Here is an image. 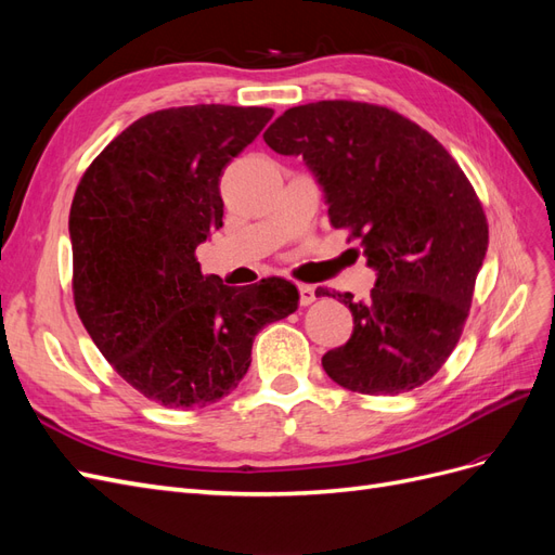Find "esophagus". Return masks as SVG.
Instances as JSON below:
<instances>
[{"mask_svg": "<svg viewBox=\"0 0 555 555\" xmlns=\"http://www.w3.org/2000/svg\"><path fill=\"white\" fill-rule=\"evenodd\" d=\"M317 300V294H314V287L312 284H298V304L300 306H310Z\"/></svg>", "mask_w": 555, "mask_h": 555, "instance_id": "obj_1", "label": "esophagus"}]
</instances>
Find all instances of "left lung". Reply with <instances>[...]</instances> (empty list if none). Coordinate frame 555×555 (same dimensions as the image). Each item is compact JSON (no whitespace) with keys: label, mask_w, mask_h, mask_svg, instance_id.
I'll list each match as a JSON object with an SVG mask.
<instances>
[{"label":"left lung","mask_w":555,"mask_h":555,"mask_svg":"<svg viewBox=\"0 0 555 555\" xmlns=\"http://www.w3.org/2000/svg\"><path fill=\"white\" fill-rule=\"evenodd\" d=\"M263 141L278 155L304 157L331 224L361 238L377 275L367 300L335 294L354 331L322 357L326 375L371 396L422 386L461 338L489 247L473 184L428 131L373 104L294 106Z\"/></svg>","instance_id":"left-lung-1"}]
</instances>
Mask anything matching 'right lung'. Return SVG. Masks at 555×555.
I'll list each match as a JSON object with an SVG mask.
<instances>
[{
	"label": "right lung",
	"instance_id": "obj_1",
	"mask_svg": "<svg viewBox=\"0 0 555 555\" xmlns=\"http://www.w3.org/2000/svg\"><path fill=\"white\" fill-rule=\"evenodd\" d=\"M271 117L222 104L150 113L80 178L69 212L78 317L117 375L164 408L229 396L255 335L298 308L287 280L227 287L194 257L222 227L224 166Z\"/></svg>",
	"mask_w": 555,
	"mask_h": 555
}]
</instances>
